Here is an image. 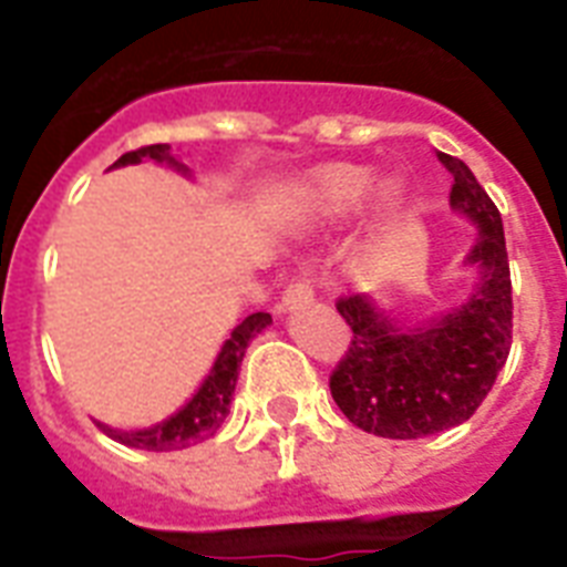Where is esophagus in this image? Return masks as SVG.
<instances>
[{"instance_id":"obj_1","label":"esophagus","mask_w":567,"mask_h":567,"mask_svg":"<svg viewBox=\"0 0 567 567\" xmlns=\"http://www.w3.org/2000/svg\"><path fill=\"white\" fill-rule=\"evenodd\" d=\"M311 300H315V288H311L309 282L297 279V282H291L282 291V300H279V311L300 309V306H309Z\"/></svg>"}]
</instances>
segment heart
Instances as JSON below:
<instances>
[{
    "label": "heart",
    "instance_id": "1",
    "mask_svg": "<svg viewBox=\"0 0 567 567\" xmlns=\"http://www.w3.org/2000/svg\"><path fill=\"white\" fill-rule=\"evenodd\" d=\"M362 203L364 226L373 238H385L403 220L409 185L403 176L373 182L364 164H320L293 182L282 199V217L293 226H320L344 217Z\"/></svg>",
    "mask_w": 567,
    "mask_h": 567
}]
</instances>
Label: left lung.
Segmentation results:
<instances>
[{
	"label": "left lung",
	"mask_w": 567,
	"mask_h": 567,
	"mask_svg": "<svg viewBox=\"0 0 567 567\" xmlns=\"http://www.w3.org/2000/svg\"><path fill=\"white\" fill-rule=\"evenodd\" d=\"M453 176L450 208L476 229L462 267L474 285L432 318H400L371 293L338 300L353 329L350 353L329 388L338 409L379 439H423L453 430L480 409L512 347V279L497 205L465 162L439 153Z\"/></svg>",
	"instance_id": "obj_1"
}]
</instances>
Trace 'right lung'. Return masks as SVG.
I'll return each instance as SVG.
<instances>
[{
    "label": "right lung",
    "mask_w": 567,
    "mask_h": 567,
    "mask_svg": "<svg viewBox=\"0 0 567 567\" xmlns=\"http://www.w3.org/2000/svg\"><path fill=\"white\" fill-rule=\"evenodd\" d=\"M153 162L164 164L171 171L182 173V176H190V171L185 164L171 153V144H153L144 146V150H135V153L120 155L117 162L111 164L109 171H117V167H128V164ZM274 323V318L267 311H256L238 323V327L229 329V336L223 341L220 353L214 359L212 371L205 373V379L199 382L190 400L185 405H179L171 417L153 423V426H141V430H117V426H109V423L96 421L109 439L126 444V447L135 450H153V453H167V450H185L196 441H205L208 435L220 430V423L226 421L231 405V394H235V385H238V371L240 362H244V353H247L249 341Z\"/></svg>",
    "instance_id": "add662e5"
}]
</instances>
